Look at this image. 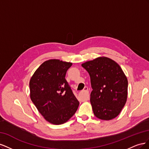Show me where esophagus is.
<instances>
[{
  "mask_svg": "<svg viewBox=\"0 0 149 149\" xmlns=\"http://www.w3.org/2000/svg\"><path fill=\"white\" fill-rule=\"evenodd\" d=\"M84 93V99L85 100H89V90H88V88L87 86H85L84 89L83 90V91L81 92V94H83Z\"/></svg>",
  "mask_w": 149,
  "mask_h": 149,
  "instance_id": "1",
  "label": "esophagus"
}]
</instances>
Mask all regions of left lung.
Listing matches in <instances>:
<instances>
[{"label": "left lung", "instance_id": "obj_1", "mask_svg": "<svg viewBox=\"0 0 149 149\" xmlns=\"http://www.w3.org/2000/svg\"><path fill=\"white\" fill-rule=\"evenodd\" d=\"M90 76V94L93 113L101 120L116 118L125 104L128 81L120 66L110 58L101 56L81 65Z\"/></svg>", "mask_w": 149, "mask_h": 149}]
</instances>
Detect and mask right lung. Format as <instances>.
<instances>
[{
	"label": "right lung",
	"mask_w": 149,
	"mask_h": 149,
	"mask_svg": "<svg viewBox=\"0 0 149 149\" xmlns=\"http://www.w3.org/2000/svg\"><path fill=\"white\" fill-rule=\"evenodd\" d=\"M72 63L60 60L43 62L30 80V96L38 111L49 123L64 124L79 106L70 85L65 79Z\"/></svg>",
	"instance_id": "obj_1"
}]
</instances>
